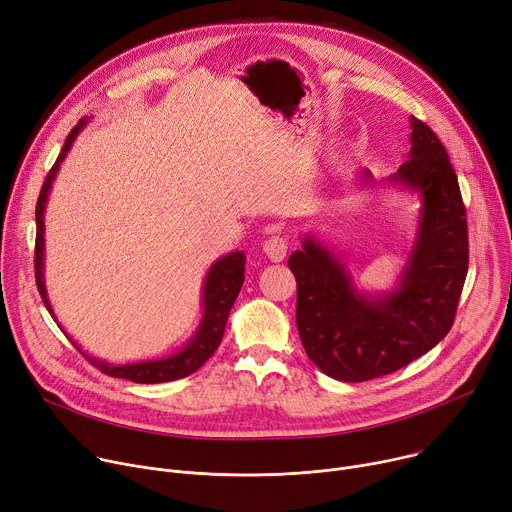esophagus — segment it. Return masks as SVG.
Returning <instances> with one entry per match:
<instances>
[{
	"label": "esophagus",
	"instance_id": "1",
	"mask_svg": "<svg viewBox=\"0 0 512 512\" xmlns=\"http://www.w3.org/2000/svg\"><path fill=\"white\" fill-rule=\"evenodd\" d=\"M264 254L272 260V262H281L285 260L287 256V250H289V244H287V238L285 235H272V238H268L264 242Z\"/></svg>",
	"mask_w": 512,
	"mask_h": 512
}]
</instances>
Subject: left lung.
Here are the masks:
<instances>
[{"label":"left lung","instance_id":"1","mask_svg":"<svg viewBox=\"0 0 512 512\" xmlns=\"http://www.w3.org/2000/svg\"><path fill=\"white\" fill-rule=\"evenodd\" d=\"M410 125V160L389 182L418 192L422 207L398 289L359 293L340 258L309 235L289 256L301 344L338 381L361 383L406 367L437 346L455 320L469 264L465 205L441 139L416 116ZM363 180H371L369 170Z\"/></svg>","mask_w":512,"mask_h":512}]
</instances>
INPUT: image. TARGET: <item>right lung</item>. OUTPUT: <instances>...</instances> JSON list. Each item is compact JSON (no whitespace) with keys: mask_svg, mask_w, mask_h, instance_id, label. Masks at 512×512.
I'll return each mask as SVG.
<instances>
[{"mask_svg":"<svg viewBox=\"0 0 512 512\" xmlns=\"http://www.w3.org/2000/svg\"><path fill=\"white\" fill-rule=\"evenodd\" d=\"M86 125H88V116L77 123L71 129V133L67 135L65 145H63V149L57 157V162L49 170V174L43 182L41 194H38V201H36V244H34L36 287H38V293H41L43 303L47 305V309H49V313H51L55 322H57V318L53 313L51 301L47 297L45 277H43V268H45V262H43V258H45V221L43 219L45 217L43 215H45L49 192H51V184H53V180L59 172V166L65 160L67 151L71 149V143L75 141V137L80 135V131ZM244 264H246L244 252H231L223 258H219L217 262H213V266L207 272L205 287H203V320H201V326L196 328L194 336L188 340V344L182 350L176 352V355L157 359V361L131 363V365H110V363H104L100 359H92L90 355H86V352H84V357L96 369H100L104 375L129 379V381H135V383H164V381H174V379L188 377L190 373L199 371L211 359V355L217 350V346L221 344L225 324H227V318H229V311H231L235 299H238V293L244 285V272H246ZM77 350L82 352L80 346H77Z\"/></svg>","mask_w":512,"mask_h":512,"instance_id":"right-lung-1","label":"right lung"}]
</instances>
